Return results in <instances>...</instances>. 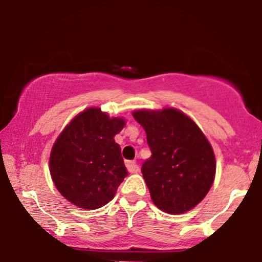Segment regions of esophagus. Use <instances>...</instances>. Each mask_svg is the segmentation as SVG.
I'll return each instance as SVG.
<instances>
[{
  "label": "esophagus",
  "mask_w": 262,
  "mask_h": 262,
  "mask_svg": "<svg viewBox=\"0 0 262 262\" xmlns=\"http://www.w3.org/2000/svg\"><path fill=\"white\" fill-rule=\"evenodd\" d=\"M126 168L127 170L130 171V173H137V171L139 170V167L138 164L136 163V161H126Z\"/></svg>",
  "instance_id": "34e87169"
}]
</instances>
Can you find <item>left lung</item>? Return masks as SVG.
Listing matches in <instances>:
<instances>
[{
  "label": "left lung",
  "instance_id": "left-lung-1",
  "mask_svg": "<svg viewBox=\"0 0 262 262\" xmlns=\"http://www.w3.org/2000/svg\"><path fill=\"white\" fill-rule=\"evenodd\" d=\"M151 156L142 164L143 178L155 205L167 213L191 210L213 184L216 160L202 130L180 111H136Z\"/></svg>",
  "mask_w": 262,
  "mask_h": 262
}]
</instances>
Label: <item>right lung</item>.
<instances>
[{"label": "right lung", "mask_w": 262, "mask_h": 262, "mask_svg": "<svg viewBox=\"0 0 262 262\" xmlns=\"http://www.w3.org/2000/svg\"><path fill=\"white\" fill-rule=\"evenodd\" d=\"M120 118L99 108L75 117L53 145L50 173L64 198L82 209H99L114 198L127 170L114 136L124 127Z\"/></svg>", "instance_id": "add662e5"}]
</instances>
